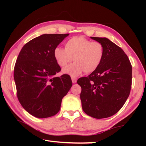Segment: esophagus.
<instances>
[{
	"label": "esophagus",
	"mask_w": 146,
	"mask_h": 146,
	"mask_svg": "<svg viewBox=\"0 0 146 146\" xmlns=\"http://www.w3.org/2000/svg\"><path fill=\"white\" fill-rule=\"evenodd\" d=\"M71 80H72V82L73 84H75L76 82V81H77V78L75 77H71Z\"/></svg>",
	"instance_id": "esophagus-1"
}]
</instances>
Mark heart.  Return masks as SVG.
<instances>
[{"label":"heart","instance_id":"heart-1","mask_svg":"<svg viewBox=\"0 0 146 146\" xmlns=\"http://www.w3.org/2000/svg\"><path fill=\"white\" fill-rule=\"evenodd\" d=\"M105 55L102 44L92 42L82 36H74L66 42L65 49L56 47L54 57L60 67H65L73 60L75 63L63 69L62 72L72 76L85 72L95 71L102 64Z\"/></svg>","mask_w":146,"mask_h":146}]
</instances>
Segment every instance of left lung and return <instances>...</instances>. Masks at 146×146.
<instances>
[{
    "label": "left lung",
    "mask_w": 146,
    "mask_h": 146,
    "mask_svg": "<svg viewBox=\"0 0 146 146\" xmlns=\"http://www.w3.org/2000/svg\"><path fill=\"white\" fill-rule=\"evenodd\" d=\"M102 44L105 55L97 70L78 79L82 88L80 100L86 114L97 119L116 114L129 97L132 66L126 54L107 38L92 37Z\"/></svg>",
    "instance_id": "1"
}]
</instances>
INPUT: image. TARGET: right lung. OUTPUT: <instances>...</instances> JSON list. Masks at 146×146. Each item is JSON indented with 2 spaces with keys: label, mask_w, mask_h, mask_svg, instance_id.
Returning a JSON list of instances; mask_svg holds the SVG:
<instances>
[{
  "label": "right lung",
  "mask_w": 146,
  "mask_h": 146,
  "mask_svg": "<svg viewBox=\"0 0 146 146\" xmlns=\"http://www.w3.org/2000/svg\"><path fill=\"white\" fill-rule=\"evenodd\" d=\"M69 34H44L22 48L14 68L18 99L23 108L36 118L52 117L72 86L70 75L55 76L61 69L54 49Z\"/></svg>",
  "instance_id": "add662e5"
}]
</instances>
